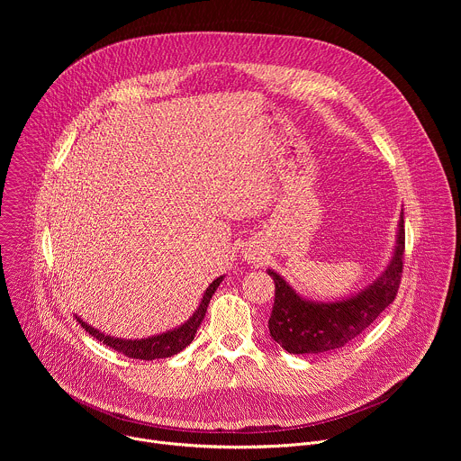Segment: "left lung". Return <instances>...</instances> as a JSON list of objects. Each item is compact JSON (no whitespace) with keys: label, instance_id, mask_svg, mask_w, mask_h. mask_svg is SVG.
<instances>
[{"label":"left lung","instance_id":"1","mask_svg":"<svg viewBox=\"0 0 461 461\" xmlns=\"http://www.w3.org/2000/svg\"><path fill=\"white\" fill-rule=\"evenodd\" d=\"M405 221L402 213L396 249L384 272L357 295L336 303H313L295 290L274 270L276 301L268 321L270 336L290 354H321L345 347L377 319L398 295L403 276Z\"/></svg>","mask_w":461,"mask_h":461}]
</instances>
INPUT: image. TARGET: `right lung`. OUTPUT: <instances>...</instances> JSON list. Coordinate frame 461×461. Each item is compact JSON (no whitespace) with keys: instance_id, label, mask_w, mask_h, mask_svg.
I'll return each instance as SVG.
<instances>
[{"instance_id":"add662e5","label":"right lung","mask_w":461,"mask_h":461,"mask_svg":"<svg viewBox=\"0 0 461 461\" xmlns=\"http://www.w3.org/2000/svg\"><path fill=\"white\" fill-rule=\"evenodd\" d=\"M224 276L222 277H217L204 292V297L199 304V308L194 310V313L184 322L180 324L178 328H175V330H169L166 334H160V336H153V338H148V339H118V338H111V336H105L102 334L100 330H96V328L89 326L87 322H84L80 317H77V321L86 328V332H89L93 338H96L100 343H104L105 347L109 348H114L116 352L127 356V357H133V359H144V361H153V359H164V357H171L178 352H182L194 338L196 334V328L201 326L204 315H206V310H208V304H210V299L213 297L215 290L219 288V285L222 283Z\"/></svg>"}]
</instances>
